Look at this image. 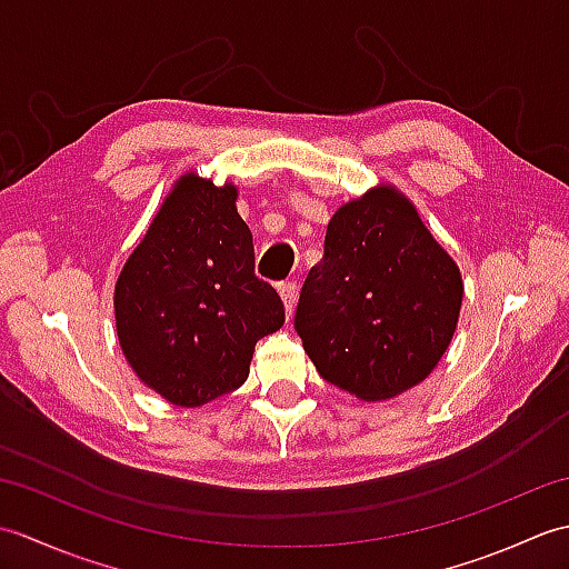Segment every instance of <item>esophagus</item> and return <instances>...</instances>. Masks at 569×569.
Returning a JSON list of instances; mask_svg holds the SVG:
<instances>
[{"instance_id": "esophagus-1", "label": "esophagus", "mask_w": 569, "mask_h": 569, "mask_svg": "<svg viewBox=\"0 0 569 569\" xmlns=\"http://www.w3.org/2000/svg\"><path fill=\"white\" fill-rule=\"evenodd\" d=\"M278 293L283 298V306L288 318H293V310H296V300H298V286L293 281H286V283H278Z\"/></svg>"}]
</instances>
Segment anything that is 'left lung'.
<instances>
[{"label": "left lung", "instance_id": "1", "mask_svg": "<svg viewBox=\"0 0 569 569\" xmlns=\"http://www.w3.org/2000/svg\"><path fill=\"white\" fill-rule=\"evenodd\" d=\"M465 283L416 204L377 186L332 214L296 330L318 373L361 401L430 377L452 342Z\"/></svg>", "mask_w": 569, "mask_h": 569}]
</instances>
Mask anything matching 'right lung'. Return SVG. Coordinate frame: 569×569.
I'll return each mask as SVG.
<instances>
[{"mask_svg":"<svg viewBox=\"0 0 569 569\" xmlns=\"http://www.w3.org/2000/svg\"><path fill=\"white\" fill-rule=\"evenodd\" d=\"M114 318L129 367L166 401L198 408L247 381L253 347L286 310L253 273L232 183L176 180L117 278Z\"/></svg>","mask_w":569,"mask_h":569,"instance_id":"obj_1","label":"right lung"}]
</instances>
